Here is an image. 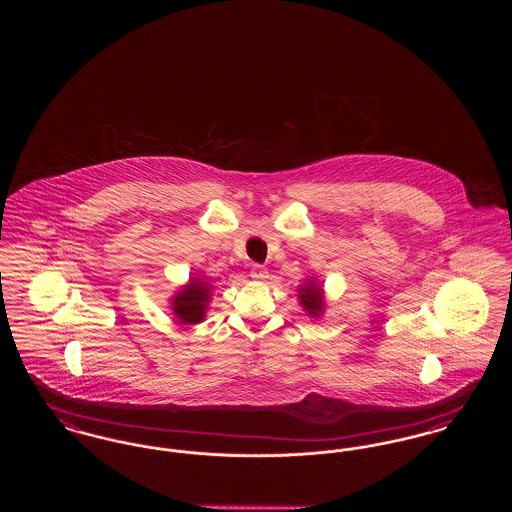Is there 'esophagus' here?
Wrapping results in <instances>:
<instances>
[{
	"instance_id": "obj_1",
	"label": "esophagus",
	"mask_w": 512,
	"mask_h": 512,
	"mask_svg": "<svg viewBox=\"0 0 512 512\" xmlns=\"http://www.w3.org/2000/svg\"><path fill=\"white\" fill-rule=\"evenodd\" d=\"M251 278H255V280H267V268L261 267V265H255V267L251 268Z\"/></svg>"
}]
</instances>
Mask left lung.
Segmentation results:
<instances>
[{
	"label": "left lung",
	"instance_id": "8db88e82",
	"mask_svg": "<svg viewBox=\"0 0 512 512\" xmlns=\"http://www.w3.org/2000/svg\"><path fill=\"white\" fill-rule=\"evenodd\" d=\"M299 303L311 317H320L324 311V292L317 280H309L299 286Z\"/></svg>",
	"mask_w": 512,
	"mask_h": 512
}]
</instances>
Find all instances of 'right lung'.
Here are the masks:
<instances>
[{"mask_svg": "<svg viewBox=\"0 0 512 512\" xmlns=\"http://www.w3.org/2000/svg\"><path fill=\"white\" fill-rule=\"evenodd\" d=\"M211 299V286L199 278H190L172 297V313L182 324H197L205 318Z\"/></svg>", "mask_w": 512, "mask_h": 512, "instance_id": "1", "label": "right lung"}]
</instances>
